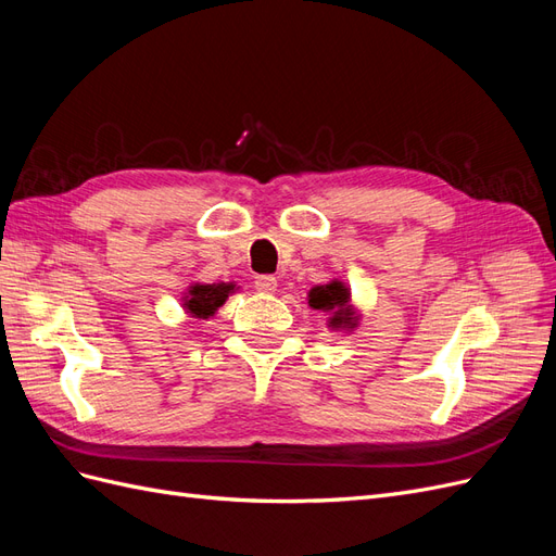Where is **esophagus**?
I'll return each instance as SVG.
<instances>
[{"mask_svg":"<svg viewBox=\"0 0 556 556\" xmlns=\"http://www.w3.org/2000/svg\"><path fill=\"white\" fill-rule=\"evenodd\" d=\"M255 288H257L260 292L271 294V292H276V288H278V280H276V276L262 274V276H257V278H255Z\"/></svg>","mask_w":556,"mask_h":556,"instance_id":"obj_1","label":"esophagus"}]
</instances>
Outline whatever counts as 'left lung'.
<instances>
[{"label": "left lung", "instance_id": "8db88e82", "mask_svg": "<svg viewBox=\"0 0 556 556\" xmlns=\"http://www.w3.org/2000/svg\"><path fill=\"white\" fill-rule=\"evenodd\" d=\"M308 306L315 311L329 313L331 329H355L357 313L350 306V290L341 280H331L327 285H317L308 292Z\"/></svg>", "mask_w": 556, "mask_h": 556}]
</instances>
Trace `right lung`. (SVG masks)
Masks as SVG:
<instances>
[{"mask_svg":"<svg viewBox=\"0 0 556 556\" xmlns=\"http://www.w3.org/2000/svg\"><path fill=\"white\" fill-rule=\"evenodd\" d=\"M233 290H237V285L233 282H213V285L194 282L182 296V308L199 319L213 317L215 311L225 304L227 296Z\"/></svg>","mask_w":556,"mask_h":556,"instance_id":"1","label":"right lung"}]
</instances>
